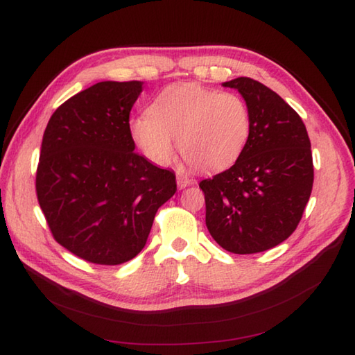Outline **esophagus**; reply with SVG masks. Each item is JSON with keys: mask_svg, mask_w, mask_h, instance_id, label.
<instances>
[{"mask_svg": "<svg viewBox=\"0 0 355 355\" xmlns=\"http://www.w3.org/2000/svg\"><path fill=\"white\" fill-rule=\"evenodd\" d=\"M192 183H193V180L187 178L186 175H183V173H178V175H177V186H178V189H184V187H187V186L192 184Z\"/></svg>", "mask_w": 355, "mask_h": 355, "instance_id": "1", "label": "esophagus"}]
</instances>
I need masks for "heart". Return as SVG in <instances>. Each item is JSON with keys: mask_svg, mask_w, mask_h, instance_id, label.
<instances>
[{"mask_svg": "<svg viewBox=\"0 0 355 355\" xmlns=\"http://www.w3.org/2000/svg\"><path fill=\"white\" fill-rule=\"evenodd\" d=\"M250 110L235 93L198 84L166 87L131 122V137L150 162L168 164L175 139L183 157L200 171H223L236 163L250 139Z\"/></svg>", "mask_w": 355, "mask_h": 355, "instance_id": "1", "label": "heart"}]
</instances>
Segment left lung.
<instances>
[{
    "instance_id": "obj_1",
    "label": "left lung",
    "mask_w": 355,
    "mask_h": 355,
    "mask_svg": "<svg viewBox=\"0 0 355 355\" xmlns=\"http://www.w3.org/2000/svg\"><path fill=\"white\" fill-rule=\"evenodd\" d=\"M244 97L252 131L236 163L200 183L206 200V225L224 250L266 252L296 230L310 200L314 168L302 119L258 80L224 82Z\"/></svg>"
}]
</instances>
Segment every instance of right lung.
<instances>
[{"mask_svg": "<svg viewBox=\"0 0 355 355\" xmlns=\"http://www.w3.org/2000/svg\"><path fill=\"white\" fill-rule=\"evenodd\" d=\"M141 85L99 82L65 101L44 131L36 195L45 221L59 244L99 266L135 258L177 191L175 173L134 153L130 112Z\"/></svg>", "mask_w": 355, "mask_h": 355, "instance_id": "obj_1", "label": "right lung"}]
</instances>
